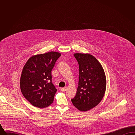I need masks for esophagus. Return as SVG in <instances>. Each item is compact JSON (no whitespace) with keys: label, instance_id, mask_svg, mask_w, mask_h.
<instances>
[{"label":"esophagus","instance_id":"34e87169","mask_svg":"<svg viewBox=\"0 0 135 135\" xmlns=\"http://www.w3.org/2000/svg\"><path fill=\"white\" fill-rule=\"evenodd\" d=\"M61 90L62 91H65L66 90V88H61Z\"/></svg>","mask_w":135,"mask_h":135}]
</instances>
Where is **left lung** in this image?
Returning a JSON list of instances; mask_svg holds the SVG:
<instances>
[{
  "mask_svg": "<svg viewBox=\"0 0 135 135\" xmlns=\"http://www.w3.org/2000/svg\"><path fill=\"white\" fill-rule=\"evenodd\" d=\"M79 65L78 86L72 103L81 111L96 106L102 100L106 88V78L103 67L90 54L75 53Z\"/></svg>",
  "mask_w": 135,
  "mask_h": 135,
  "instance_id": "1",
  "label": "left lung"
}]
</instances>
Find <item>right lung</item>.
<instances>
[{
    "label": "right lung",
    "mask_w": 135,
    "mask_h": 135,
    "mask_svg": "<svg viewBox=\"0 0 135 135\" xmlns=\"http://www.w3.org/2000/svg\"><path fill=\"white\" fill-rule=\"evenodd\" d=\"M60 52L51 51L29 58L20 78V88L26 100L34 107L44 108L54 101L57 90L51 83V71Z\"/></svg>",
    "instance_id": "1"
}]
</instances>
